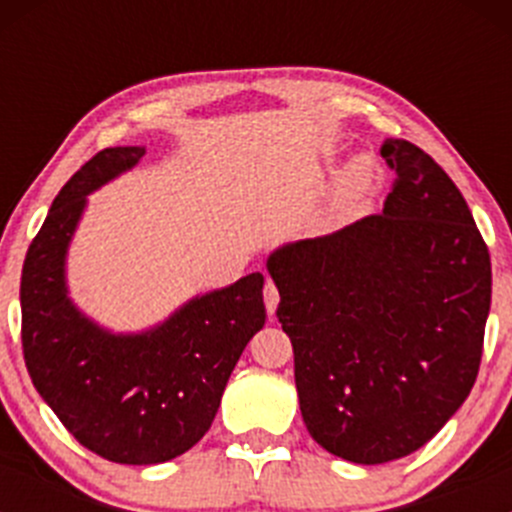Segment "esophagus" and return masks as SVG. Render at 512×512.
I'll list each match as a JSON object with an SVG mask.
<instances>
[{"mask_svg":"<svg viewBox=\"0 0 512 512\" xmlns=\"http://www.w3.org/2000/svg\"><path fill=\"white\" fill-rule=\"evenodd\" d=\"M262 294H265V307H267V314H275L277 304H280V292H277L275 282L267 280V282H265V289H262Z\"/></svg>","mask_w":512,"mask_h":512,"instance_id":"34e87169","label":"esophagus"}]
</instances>
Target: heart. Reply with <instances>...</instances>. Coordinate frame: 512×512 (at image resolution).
Segmentation results:
<instances>
[{
    "label": "heart",
    "instance_id": "1",
    "mask_svg": "<svg viewBox=\"0 0 512 512\" xmlns=\"http://www.w3.org/2000/svg\"><path fill=\"white\" fill-rule=\"evenodd\" d=\"M376 183V165L369 158H354L352 163L344 168L342 178L337 185V208H347L364 198Z\"/></svg>",
    "mask_w": 512,
    "mask_h": 512
}]
</instances>
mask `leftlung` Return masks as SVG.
<instances>
[{
  "instance_id": "1",
  "label": "left lung",
  "mask_w": 512,
  "mask_h": 512,
  "mask_svg": "<svg viewBox=\"0 0 512 512\" xmlns=\"http://www.w3.org/2000/svg\"><path fill=\"white\" fill-rule=\"evenodd\" d=\"M379 215L280 247L267 272L314 441L364 466L431 441L476 384L490 255L446 170L401 138Z\"/></svg>"
}]
</instances>
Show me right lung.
<instances>
[{
    "instance_id": "obj_1",
    "label": "right lung",
    "mask_w": 512,
    "mask_h": 512,
    "mask_svg": "<svg viewBox=\"0 0 512 512\" xmlns=\"http://www.w3.org/2000/svg\"><path fill=\"white\" fill-rule=\"evenodd\" d=\"M146 148H103L71 175L29 245L22 349L41 399L96 456L153 466L208 433L242 349L265 327L260 272L215 289L141 334H113L76 309L66 250L86 195L133 168Z\"/></svg>"
}]
</instances>
